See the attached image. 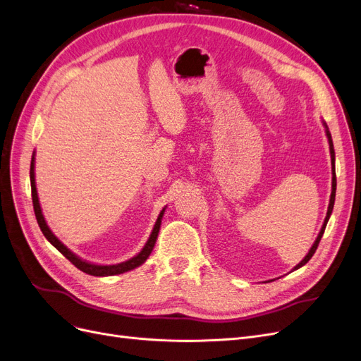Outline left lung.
Returning <instances> with one entry per match:
<instances>
[{
    "instance_id": "obj_1",
    "label": "left lung",
    "mask_w": 361,
    "mask_h": 361,
    "mask_svg": "<svg viewBox=\"0 0 361 361\" xmlns=\"http://www.w3.org/2000/svg\"><path fill=\"white\" fill-rule=\"evenodd\" d=\"M323 126H324V128H326V136H327V140H329V149H330V158H331V194H330V201H329V207H327V214H326V218H324V222H323V226H322V229H320V233H319V235H317V238H315V241H314V244L311 246V249H310V252L307 253V256L302 259V261L292 269V271H295V269H299L300 267H304L310 259L312 257V255L315 253V250H317V247H319V243H320V240H322V237H323V234H324V229H326V225H327V222H329V218H330V214H331V210H334V204H335V195H336V171H335V149H334V142H331V135H330V132H329V127H327V124L323 121Z\"/></svg>"
}]
</instances>
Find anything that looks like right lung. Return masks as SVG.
I'll return each mask as SVG.
<instances>
[{
	"mask_svg": "<svg viewBox=\"0 0 361 361\" xmlns=\"http://www.w3.org/2000/svg\"><path fill=\"white\" fill-rule=\"evenodd\" d=\"M30 176H31V191H32V204H34V212H35V218H37V222L39 225V229L42 231V234H44V237L53 244V246L59 250L69 262L74 264L78 269H81L82 272L89 274V276H94V277H108V276H117V274H123V272H127V271H132L135 268H137L139 265H142L143 262L147 261L148 256L151 255L154 246H155V241H157V237H158V233H160V225H161V219H163V214L166 212V207L160 212V214H158L157 218V222L152 228V233L147 241L145 246H143V249L136 255L133 256L132 259H128V261L126 262H121V264H115V265H97V264H92V262H87V261H82L81 257H78L75 253H72L65 244L57 238L53 233L51 229L49 228L44 216H42V212H41V206H39V200H38V192H37V186H35V152L32 154V160H31V171H30Z\"/></svg>",
	"mask_w": 361,
	"mask_h": 361,
	"instance_id": "right-lung-1",
	"label": "right lung"
}]
</instances>
